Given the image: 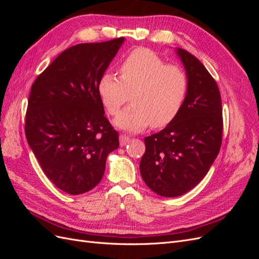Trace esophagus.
Segmentation results:
<instances>
[{"instance_id":"esophagus-1","label":"esophagus","mask_w":259,"mask_h":259,"mask_svg":"<svg viewBox=\"0 0 259 259\" xmlns=\"http://www.w3.org/2000/svg\"><path fill=\"white\" fill-rule=\"evenodd\" d=\"M130 140H131V138L127 135H123V134L120 135V144H121V146L126 145L130 142Z\"/></svg>"}]
</instances>
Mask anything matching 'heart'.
<instances>
[{"label":"heart","mask_w":259,"mask_h":259,"mask_svg":"<svg viewBox=\"0 0 259 259\" xmlns=\"http://www.w3.org/2000/svg\"><path fill=\"white\" fill-rule=\"evenodd\" d=\"M121 77L105 73L98 92L109 114L116 115L131 99L133 105L116 117L117 127L137 132L147 127L166 126L183 107L188 80L182 68L166 65L149 49H136L120 67Z\"/></svg>","instance_id":"b5f03b06"}]
</instances>
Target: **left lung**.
Returning <instances> with one entry per match:
<instances>
[{"mask_svg":"<svg viewBox=\"0 0 259 259\" xmlns=\"http://www.w3.org/2000/svg\"><path fill=\"white\" fill-rule=\"evenodd\" d=\"M188 89L182 109L165 128L145 138L140 174L161 197L190 191L207 174L223 140L222 99L214 77L192 54L177 49Z\"/></svg>","mask_w":259,"mask_h":259,"instance_id":"8db88e82","label":"left lung"}]
</instances>
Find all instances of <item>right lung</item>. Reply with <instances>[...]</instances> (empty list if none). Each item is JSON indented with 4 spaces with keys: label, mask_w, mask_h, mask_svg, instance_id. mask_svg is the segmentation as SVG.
<instances>
[{
    "label": "right lung",
    "mask_w": 259,
    "mask_h": 259,
    "mask_svg": "<svg viewBox=\"0 0 259 259\" xmlns=\"http://www.w3.org/2000/svg\"><path fill=\"white\" fill-rule=\"evenodd\" d=\"M124 37L62 52L31 86L27 142L51 182L69 194L96 187L119 134L105 116L98 84Z\"/></svg>",
    "instance_id": "obj_1"
}]
</instances>
